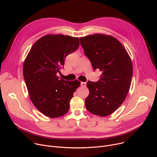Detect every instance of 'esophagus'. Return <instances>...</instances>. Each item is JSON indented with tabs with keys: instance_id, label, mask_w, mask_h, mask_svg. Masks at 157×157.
Masks as SVG:
<instances>
[{
	"instance_id": "1",
	"label": "esophagus",
	"mask_w": 157,
	"mask_h": 157,
	"mask_svg": "<svg viewBox=\"0 0 157 157\" xmlns=\"http://www.w3.org/2000/svg\"><path fill=\"white\" fill-rule=\"evenodd\" d=\"M81 86L82 87H85L86 86V82H81Z\"/></svg>"
}]
</instances>
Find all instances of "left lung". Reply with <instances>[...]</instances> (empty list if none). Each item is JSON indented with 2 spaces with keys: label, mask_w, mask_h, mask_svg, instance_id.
Masks as SVG:
<instances>
[{
  "label": "left lung",
  "mask_w": 157,
  "mask_h": 157,
  "mask_svg": "<svg viewBox=\"0 0 157 157\" xmlns=\"http://www.w3.org/2000/svg\"><path fill=\"white\" fill-rule=\"evenodd\" d=\"M80 43L94 70L102 71L98 81L87 82L89 94L86 107L93 114L107 116L119 108L128 93L133 73L130 58L121 43L112 36L91 35L81 37Z\"/></svg>",
  "instance_id": "obj_1"
}]
</instances>
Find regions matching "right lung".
<instances>
[{"mask_svg": "<svg viewBox=\"0 0 157 157\" xmlns=\"http://www.w3.org/2000/svg\"><path fill=\"white\" fill-rule=\"evenodd\" d=\"M79 46L77 37L47 35L33 44L24 61V77L30 98L44 116L58 117L69 110L70 100L81 82L59 79L56 73L64 66L65 58Z\"/></svg>", "mask_w": 157, "mask_h": 157, "instance_id": "right-lung-1", "label": "right lung"}]
</instances>
